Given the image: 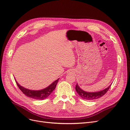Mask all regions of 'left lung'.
Returning a JSON list of instances; mask_svg holds the SVG:
<instances>
[{
  "mask_svg": "<svg viewBox=\"0 0 130 130\" xmlns=\"http://www.w3.org/2000/svg\"><path fill=\"white\" fill-rule=\"evenodd\" d=\"M111 85H110L107 88H106V89L104 90H103L101 91L96 92H87L83 91L79 87L78 84H77L75 89L78 94L79 95L82 99H83L87 100H93L97 99H99V98H100L103 95H104L107 92L108 90L109 89V88L111 86Z\"/></svg>",
  "mask_w": 130,
  "mask_h": 130,
  "instance_id": "left-lung-1",
  "label": "left lung"
}]
</instances>
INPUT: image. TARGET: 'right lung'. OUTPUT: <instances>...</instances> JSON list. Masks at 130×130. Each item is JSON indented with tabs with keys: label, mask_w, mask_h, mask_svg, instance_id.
<instances>
[{
	"label": "right lung",
	"mask_w": 130,
	"mask_h": 130,
	"mask_svg": "<svg viewBox=\"0 0 130 130\" xmlns=\"http://www.w3.org/2000/svg\"><path fill=\"white\" fill-rule=\"evenodd\" d=\"M59 78L55 80L53 83H52L50 85L45 88V89L38 91L31 90L25 89V88L21 86L20 84H19L16 80H15V82H16L20 90L23 93V94H25L26 96L36 100H44L45 99L47 98L51 94V93L54 90L57 83H58L59 81Z\"/></svg>",
	"instance_id": "obj_1"
}]
</instances>
